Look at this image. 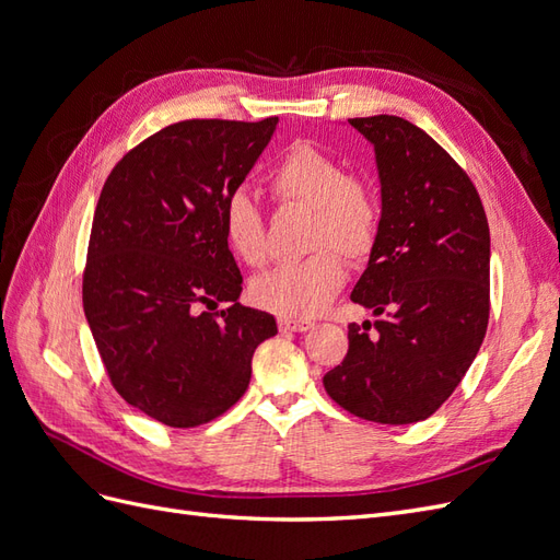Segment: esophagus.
<instances>
[{"instance_id":"obj_1","label":"esophagus","mask_w":560,"mask_h":560,"mask_svg":"<svg viewBox=\"0 0 560 560\" xmlns=\"http://www.w3.org/2000/svg\"><path fill=\"white\" fill-rule=\"evenodd\" d=\"M278 327L282 331H306L313 327V322L301 317H278Z\"/></svg>"}]
</instances>
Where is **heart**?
Here are the masks:
<instances>
[{
  "instance_id": "heart-1",
  "label": "heart",
  "mask_w": 560,
  "mask_h": 560,
  "mask_svg": "<svg viewBox=\"0 0 560 560\" xmlns=\"http://www.w3.org/2000/svg\"><path fill=\"white\" fill-rule=\"evenodd\" d=\"M270 189L282 206L311 210L306 259L276 266L252 282V299L284 317H311L325 311L346 282L341 254L360 264L371 257L381 231V206L371 184L350 175L341 159L311 142H294L270 171ZM222 233L245 266L268 259L266 219L257 200L235 189L222 206Z\"/></svg>"
}]
</instances>
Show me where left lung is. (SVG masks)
<instances>
[{
  "label": "left lung",
  "mask_w": 560,
  "mask_h": 560,
  "mask_svg": "<svg viewBox=\"0 0 560 560\" xmlns=\"http://www.w3.org/2000/svg\"><path fill=\"white\" fill-rule=\"evenodd\" d=\"M374 144L381 231L350 299L376 322L348 325L327 395L348 413L409 425L467 374L490 315V233L477 186L444 147L401 116L348 118Z\"/></svg>",
  "instance_id": "obj_1"
}]
</instances>
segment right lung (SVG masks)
Returning a JSON list of instances; mask_svg holds the SVG:
<instances>
[{"instance_id": "add662e5", "label": "right lung", "mask_w": 560, "mask_h": 560, "mask_svg": "<svg viewBox=\"0 0 560 560\" xmlns=\"http://www.w3.org/2000/svg\"><path fill=\"white\" fill-rule=\"evenodd\" d=\"M276 126L278 116L165 126L114 165L100 194L83 311L116 393L163 425L226 413L249 385L254 350L278 334L273 315L238 301L243 276L222 233L224 200Z\"/></svg>"}]
</instances>
